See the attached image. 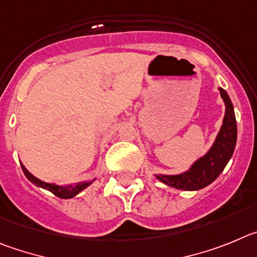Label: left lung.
<instances>
[{
	"label": "left lung",
	"instance_id": "obj_1",
	"mask_svg": "<svg viewBox=\"0 0 257 257\" xmlns=\"http://www.w3.org/2000/svg\"><path fill=\"white\" fill-rule=\"evenodd\" d=\"M219 92L225 105V114L214 143L209 151L197 159L186 172L173 175L155 174L166 186L182 191H198L211 184L229 163L237 143V121L228 93L223 88H219Z\"/></svg>",
	"mask_w": 257,
	"mask_h": 257
}]
</instances>
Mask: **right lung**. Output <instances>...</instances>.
Masks as SVG:
<instances>
[{
    "label": "right lung",
    "instance_id": "add662e5",
    "mask_svg": "<svg viewBox=\"0 0 257 257\" xmlns=\"http://www.w3.org/2000/svg\"><path fill=\"white\" fill-rule=\"evenodd\" d=\"M20 165H22V169H23V172H24L25 177L31 180L32 183L36 184V186L39 187V188L50 191L51 193H54L55 196H57V197L60 198H73L74 196H77L78 193H80L83 189H85L88 186H91V184L94 182L93 179L91 180V182H79V183L69 184V186H60V184H56V183H48V182H45V180L38 179V178L34 177L32 173L28 172L27 168L23 165V163H20Z\"/></svg>",
    "mask_w": 257,
    "mask_h": 257
}]
</instances>
